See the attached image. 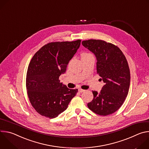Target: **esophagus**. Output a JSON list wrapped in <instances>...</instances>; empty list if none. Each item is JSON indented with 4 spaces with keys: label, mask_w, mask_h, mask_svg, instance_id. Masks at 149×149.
<instances>
[{
    "label": "esophagus",
    "mask_w": 149,
    "mask_h": 149,
    "mask_svg": "<svg viewBox=\"0 0 149 149\" xmlns=\"http://www.w3.org/2000/svg\"><path fill=\"white\" fill-rule=\"evenodd\" d=\"M85 90H82V89H81V88H79L78 89V92L79 93H82V92H84Z\"/></svg>",
    "instance_id": "obj_1"
}]
</instances>
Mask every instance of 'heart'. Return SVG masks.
Segmentation results:
<instances>
[{"instance_id": "1", "label": "heart", "mask_w": 149, "mask_h": 149, "mask_svg": "<svg viewBox=\"0 0 149 149\" xmlns=\"http://www.w3.org/2000/svg\"><path fill=\"white\" fill-rule=\"evenodd\" d=\"M85 54H83V55H85Z\"/></svg>"}]
</instances>
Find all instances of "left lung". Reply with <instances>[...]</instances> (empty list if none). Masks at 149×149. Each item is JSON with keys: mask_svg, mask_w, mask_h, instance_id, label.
I'll return each instance as SVG.
<instances>
[{"mask_svg": "<svg viewBox=\"0 0 149 149\" xmlns=\"http://www.w3.org/2000/svg\"><path fill=\"white\" fill-rule=\"evenodd\" d=\"M82 44L95 55L97 73L105 83L99 93L93 91L94 98L88 107L98 115L113 114L129 93L130 73L127 59L119 48L105 41L89 39Z\"/></svg>", "mask_w": 149, "mask_h": 149, "instance_id": "obj_1", "label": "left lung"}]
</instances>
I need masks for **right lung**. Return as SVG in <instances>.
<instances>
[{
	"instance_id": "1",
	"label": "right lung",
	"mask_w": 149,
	"mask_h": 149,
	"mask_svg": "<svg viewBox=\"0 0 149 149\" xmlns=\"http://www.w3.org/2000/svg\"><path fill=\"white\" fill-rule=\"evenodd\" d=\"M81 40L56 42L42 47L32 58L26 86L29 101L41 116L54 118L64 111L78 89H69L59 77L66 71Z\"/></svg>"
}]
</instances>
